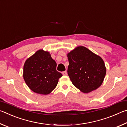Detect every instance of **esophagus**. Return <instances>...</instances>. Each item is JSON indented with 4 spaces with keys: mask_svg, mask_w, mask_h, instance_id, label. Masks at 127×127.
Instances as JSON below:
<instances>
[{
    "mask_svg": "<svg viewBox=\"0 0 127 127\" xmlns=\"http://www.w3.org/2000/svg\"><path fill=\"white\" fill-rule=\"evenodd\" d=\"M62 74H63L64 76H66V75L67 74V72H66V71H64L62 72Z\"/></svg>",
    "mask_w": 127,
    "mask_h": 127,
    "instance_id": "1",
    "label": "esophagus"
}]
</instances>
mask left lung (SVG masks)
Segmentation results:
<instances>
[{
	"label": "left lung",
	"mask_w": 127,
	"mask_h": 127,
	"mask_svg": "<svg viewBox=\"0 0 127 127\" xmlns=\"http://www.w3.org/2000/svg\"><path fill=\"white\" fill-rule=\"evenodd\" d=\"M68 74L75 87L83 93L98 89L104 81L106 68L100 56L83 46L67 54Z\"/></svg>",
	"instance_id": "left-lung-1"
}]
</instances>
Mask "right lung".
Instances as JSON below:
<instances>
[{
    "label": "right lung",
    "instance_id": "right-lung-1",
    "mask_svg": "<svg viewBox=\"0 0 127 127\" xmlns=\"http://www.w3.org/2000/svg\"><path fill=\"white\" fill-rule=\"evenodd\" d=\"M56 68L57 63L50 53L40 49L26 61L23 79L34 92L48 95L56 87L59 79L63 76Z\"/></svg>",
    "mask_w": 127,
    "mask_h": 127
}]
</instances>
